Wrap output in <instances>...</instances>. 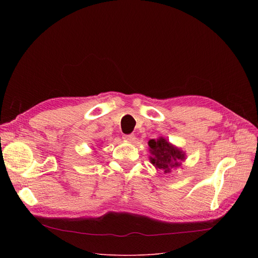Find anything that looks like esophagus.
Segmentation results:
<instances>
[{"instance_id": "esophagus-1", "label": "esophagus", "mask_w": 258, "mask_h": 258, "mask_svg": "<svg viewBox=\"0 0 258 258\" xmlns=\"http://www.w3.org/2000/svg\"><path fill=\"white\" fill-rule=\"evenodd\" d=\"M122 138H123V140H126V141H129V142H134L136 140L135 135H124Z\"/></svg>"}]
</instances>
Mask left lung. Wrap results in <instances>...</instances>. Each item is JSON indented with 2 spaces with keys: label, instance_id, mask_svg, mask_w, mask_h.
I'll return each mask as SVG.
<instances>
[{
  "label": "left lung",
  "instance_id": "1",
  "mask_svg": "<svg viewBox=\"0 0 258 258\" xmlns=\"http://www.w3.org/2000/svg\"><path fill=\"white\" fill-rule=\"evenodd\" d=\"M148 145L151 147V162L153 165L163 170L165 173L171 172V169L181 166V160L185 159V155L178 148L171 145L167 140H150Z\"/></svg>",
  "mask_w": 258,
  "mask_h": 258
}]
</instances>
